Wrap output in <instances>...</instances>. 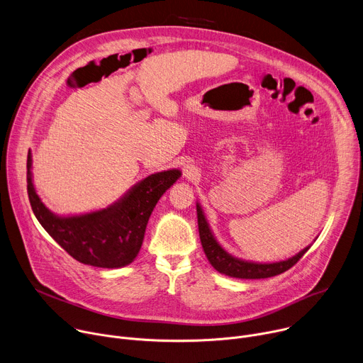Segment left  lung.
I'll return each mask as SVG.
<instances>
[{
    "mask_svg": "<svg viewBox=\"0 0 363 363\" xmlns=\"http://www.w3.org/2000/svg\"><path fill=\"white\" fill-rule=\"evenodd\" d=\"M196 216H198L199 238H201V244H202L206 258H208V262L217 272L227 274L230 277L267 279V277L281 274V273L287 272L289 269H291L304 255V252L308 250V247H306L298 254L289 258V260L280 262V263H273V264H257V263L242 262V260H238V258L230 255L227 251H224L221 248V245L216 241L208 224H206V221H205L201 206L198 203H196Z\"/></svg>",
    "mask_w": 363,
    "mask_h": 363,
    "instance_id": "obj_1",
    "label": "left lung"
}]
</instances>
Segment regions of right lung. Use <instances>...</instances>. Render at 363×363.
<instances>
[{
  "label": "right lung",
  "mask_w": 363,
  "mask_h": 363,
  "mask_svg": "<svg viewBox=\"0 0 363 363\" xmlns=\"http://www.w3.org/2000/svg\"><path fill=\"white\" fill-rule=\"evenodd\" d=\"M30 168L28 152L27 192L38 223L74 260L103 269H118L133 262L155 205L181 177L177 169L153 174L106 210L79 217H57L45 208L35 194Z\"/></svg>",
  "instance_id": "right-lung-1"
}]
</instances>
